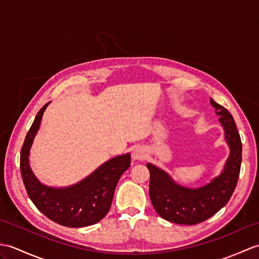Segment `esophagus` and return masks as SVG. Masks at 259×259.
<instances>
[{
    "instance_id": "1",
    "label": "esophagus",
    "mask_w": 259,
    "mask_h": 259,
    "mask_svg": "<svg viewBox=\"0 0 259 259\" xmlns=\"http://www.w3.org/2000/svg\"><path fill=\"white\" fill-rule=\"evenodd\" d=\"M132 158H134V160H137V161L143 160L144 158H146V150H144L141 147L136 148L134 150V152H132Z\"/></svg>"
}]
</instances>
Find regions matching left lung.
<instances>
[{
  "mask_svg": "<svg viewBox=\"0 0 259 259\" xmlns=\"http://www.w3.org/2000/svg\"><path fill=\"white\" fill-rule=\"evenodd\" d=\"M209 101L220 116L219 121L230 148L223 170L218 177L198 188H189L177 183L164 170L147 163L152 205L162 219L172 223L195 225L209 219L226 205L236 188L242 163V141L231 113L212 98Z\"/></svg>",
  "mask_w": 259,
  "mask_h": 259,
  "instance_id": "1",
  "label": "left lung"
}]
</instances>
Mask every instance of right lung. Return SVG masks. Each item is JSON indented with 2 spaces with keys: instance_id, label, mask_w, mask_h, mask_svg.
Returning a JSON list of instances; mask_svg holds the SVG:
<instances>
[{
  "instance_id": "add662e5",
  "label": "right lung",
  "mask_w": 259,
  "mask_h": 259,
  "mask_svg": "<svg viewBox=\"0 0 259 259\" xmlns=\"http://www.w3.org/2000/svg\"><path fill=\"white\" fill-rule=\"evenodd\" d=\"M48 105L36 115L21 150V173L27 194L35 206L57 224L85 227L98 223L109 212L119 179L130 166V153L108 160L76 184L64 188L43 184L29 165V152Z\"/></svg>"
}]
</instances>
